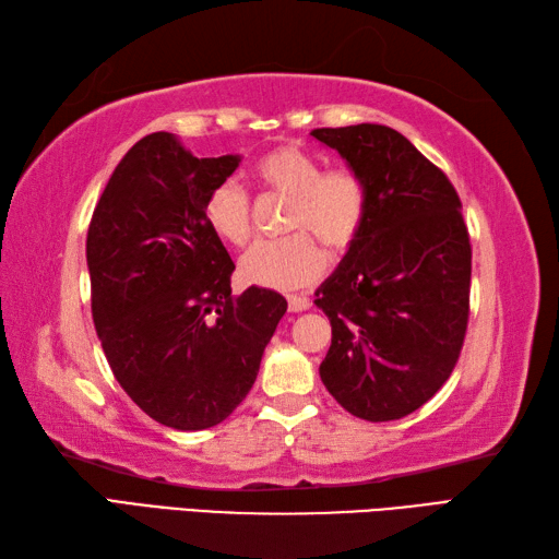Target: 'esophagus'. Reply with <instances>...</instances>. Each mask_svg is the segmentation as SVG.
<instances>
[{"instance_id": "esophagus-1", "label": "esophagus", "mask_w": 559, "mask_h": 559, "mask_svg": "<svg viewBox=\"0 0 559 559\" xmlns=\"http://www.w3.org/2000/svg\"><path fill=\"white\" fill-rule=\"evenodd\" d=\"M310 298H307V295H288V307H290V312H305V310H310Z\"/></svg>"}]
</instances>
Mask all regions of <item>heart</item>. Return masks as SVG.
Here are the masks:
<instances>
[{
    "label": "heart",
    "instance_id": "obj_1",
    "mask_svg": "<svg viewBox=\"0 0 559 559\" xmlns=\"http://www.w3.org/2000/svg\"><path fill=\"white\" fill-rule=\"evenodd\" d=\"M254 177L269 192L288 197L286 230L281 240L254 245L240 261V276L259 288L293 290L312 283L324 271L317 237L331 252H346L358 240L370 194L362 177L341 165L322 170L314 153L295 144L266 151L254 160ZM204 216L223 242L242 247L252 237V201L240 185L221 182L211 189Z\"/></svg>",
    "mask_w": 559,
    "mask_h": 559
}]
</instances>
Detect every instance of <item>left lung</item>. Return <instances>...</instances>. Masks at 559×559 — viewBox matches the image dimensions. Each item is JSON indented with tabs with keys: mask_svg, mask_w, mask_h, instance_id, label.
<instances>
[{
	"mask_svg": "<svg viewBox=\"0 0 559 559\" xmlns=\"http://www.w3.org/2000/svg\"><path fill=\"white\" fill-rule=\"evenodd\" d=\"M370 194L358 240L317 288L331 322L319 365L355 418L399 420L430 401L459 360L468 326L471 240L447 175L396 129H314Z\"/></svg>",
	"mask_w": 559,
	"mask_h": 559,
	"instance_id": "1",
	"label": "left lung"
}]
</instances>
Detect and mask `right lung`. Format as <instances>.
I'll return each mask as SVG.
<instances>
[{
  "label": "right lung",
  "mask_w": 559,
  "mask_h": 559,
  "mask_svg": "<svg viewBox=\"0 0 559 559\" xmlns=\"http://www.w3.org/2000/svg\"><path fill=\"white\" fill-rule=\"evenodd\" d=\"M240 156L197 158L168 132L127 151L93 211L91 310L105 358L136 406L173 430L223 423L252 389L288 302L233 295L228 249L209 228L211 189Z\"/></svg>",
  "instance_id": "1"
}]
</instances>
